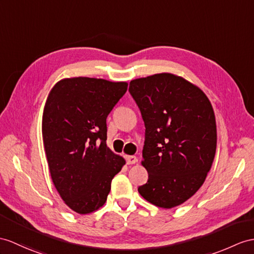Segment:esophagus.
Listing matches in <instances>:
<instances>
[{
  "mask_svg": "<svg viewBox=\"0 0 254 254\" xmlns=\"http://www.w3.org/2000/svg\"><path fill=\"white\" fill-rule=\"evenodd\" d=\"M126 163L128 165H132V164H135L137 163V157L131 155V156H126Z\"/></svg>",
  "mask_w": 254,
  "mask_h": 254,
  "instance_id": "34e87169",
  "label": "esophagus"
}]
</instances>
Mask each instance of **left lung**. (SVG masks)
<instances>
[{"mask_svg": "<svg viewBox=\"0 0 254 254\" xmlns=\"http://www.w3.org/2000/svg\"><path fill=\"white\" fill-rule=\"evenodd\" d=\"M129 92L144 122L142 165L144 199L170 209L190 198L205 182L216 148L213 109L203 92L170 73L133 79Z\"/></svg>", "mask_w": 254, "mask_h": 254, "instance_id": "obj_1", "label": "left lung"}]
</instances>
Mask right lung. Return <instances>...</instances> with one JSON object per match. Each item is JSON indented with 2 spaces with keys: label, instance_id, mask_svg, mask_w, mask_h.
Listing matches in <instances>:
<instances>
[{
  "label": "right lung",
  "instance_id": "right-lung-1",
  "mask_svg": "<svg viewBox=\"0 0 254 254\" xmlns=\"http://www.w3.org/2000/svg\"><path fill=\"white\" fill-rule=\"evenodd\" d=\"M125 82L73 77L49 94L42 132L55 188L73 211L98 210L125 164L107 146V117L127 91Z\"/></svg>",
  "mask_w": 254,
  "mask_h": 254
}]
</instances>
